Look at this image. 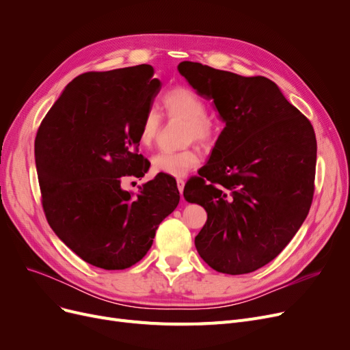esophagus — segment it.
<instances>
[{"label":"esophagus","mask_w":350,"mask_h":350,"mask_svg":"<svg viewBox=\"0 0 350 350\" xmlns=\"http://www.w3.org/2000/svg\"><path fill=\"white\" fill-rule=\"evenodd\" d=\"M185 186H186V181L181 180V178H177V187H178L180 194H183V190H185Z\"/></svg>","instance_id":"1"}]
</instances>
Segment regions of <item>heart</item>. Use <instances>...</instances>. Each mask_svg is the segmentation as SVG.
<instances>
[{
	"label": "heart",
	"instance_id": "b5f03b06",
	"mask_svg": "<svg viewBox=\"0 0 350 350\" xmlns=\"http://www.w3.org/2000/svg\"><path fill=\"white\" fill-rule=\"evenodd\" d=\"M163 109L169 118L185 120L183 139L185 142L196 140L200 144H208L217 135V124L207 112L206 102L194 90L177 86L165 92L163 96ZM161 126L160 115L154 109L147 110L139 127V142L143 146H150ZM154 173L181 177L187 174L200 163V154L194 147H186L178 152H159L150 160Z\"/></svg>",
	"mask_w": 350,
	"mask_h": 350
}]
</instances>
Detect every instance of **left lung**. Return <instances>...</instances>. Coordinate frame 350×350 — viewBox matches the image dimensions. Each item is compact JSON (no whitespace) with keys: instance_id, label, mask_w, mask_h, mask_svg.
Returning <instances> with one entry per match:
<instances>
[{"instance_id":"8db88e82","label":"left lung","mask_w":350,"mask_h":350,"mask_svg":"<svg viewBox=\"0 0 350 350\" xmlns=\"http://www.w3.org/2000/svg\"><path fill=\"white\" fill-rule=\"evenodd\" d=\"M177 69L226 123L200 177L183 193L207 211L194 240L197 252L218 272H252L289 244L309 213L314 127L268 78L189 61Z\"/></svg>"}]
</instances>
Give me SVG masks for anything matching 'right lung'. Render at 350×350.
Listing matches in <instances>:
<instances>
[{"label":"right lung","mask_w":350,"mask_h":350,"mask_svg":"<svg viewBox=\"0 0 350 350\" xmlns=\"http://www.w3.org/2000/svg\"><path fill=\"white\" fill-rule=\"evenodd\" d=\"M150 65L88 72L66 85L35 139V164L48 223L88 264L126 269L150 250L156 230L180 201L172 176L143 177L139 127L161 89Z\"/></svg>","instance_id":"1"}]
</instances>
